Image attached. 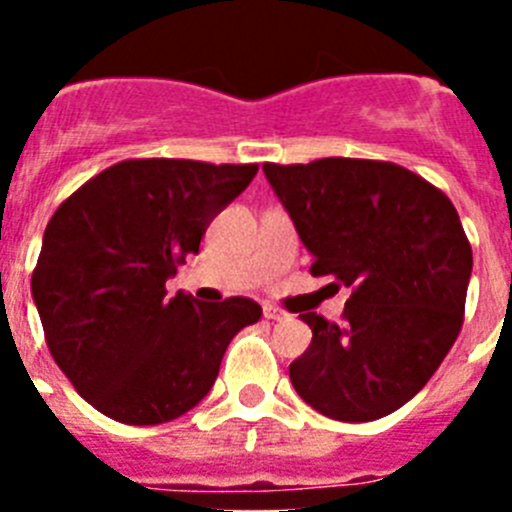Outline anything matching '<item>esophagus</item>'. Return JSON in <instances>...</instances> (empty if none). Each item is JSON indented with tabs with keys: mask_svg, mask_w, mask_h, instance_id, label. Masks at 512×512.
I'll return each mask as SVG.
<instances>
[{
	"mask_svg": "<svg viewBox=\"0 0 512 512\" xmlns=\"http://www.w3.org/2000/svg\"><path fill=\"white\" fill-rule=\"evenodd\" d=\"M264 318L282 320V318H287V312H284L282 307H277V305H264Z\"/></svg>",
	"mask_w": 512,
	"mask_h": 512,
	"instance_id": "obj_1",
	"label": "esophagus"
}]
</instances>
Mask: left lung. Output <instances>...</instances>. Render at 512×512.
<instances>
[{"label":"left lung","mask_w":512,"mask_h":512,"mask_svg":"<svg viewBox=\"0 0 512 512\" xmlns=\"http://www.w3.org/2000/svg\"><path fill=\"white\" fill-rule=\"evenodd\" d=\"M264 174L312 253V277L351 289L341 325L300 315L312 341L289 364L297 395L343 423L395 413L433 377L464 323L472 246L456 207L390 161L318 158L264 164Z\"/></svg>","instance_id":"left-lung-1"}]
</instances>
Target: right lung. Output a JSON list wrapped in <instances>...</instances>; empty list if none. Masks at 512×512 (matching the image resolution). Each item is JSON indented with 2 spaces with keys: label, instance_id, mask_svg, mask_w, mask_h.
<instances>
[{
  "label": "right lung",
  "instance_id": "add662e5",
  "mask_svg": "<svg viewBox=\"0 0 512 512\" xmlns=\"http://www.w3.org/2000/svg\"><path fill=\"white\" fill-rule=\"evenodd\" d=\"M256 164L130 158L92 176L48 220L33 300L53 361L99 413L158 425L192 410L215 384L233 336L259 302L166 295V279L217 212L251 184Z\"/></svg>",
  "mask_w": 512,
  "mask_h": 512
}]
</instances>
